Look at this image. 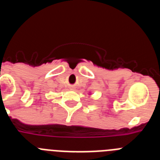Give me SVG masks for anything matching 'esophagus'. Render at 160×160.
<instances>
[{
    "mask_svg": "<svg viewBox=\"0 0 160 160\" xmlns=\"http://www.w3.org/2000/svg\"><path fill=\"white\" fill-rule=\"evenodd\" d=\"M73 89H74V88H73V87H70V90H73Z\"/></svg>",
    "mask_w": 160,
    "mask_h": 160,
    "instance_id": "esophagus-1",
    "label": "esophagus"
}]
</instances>
